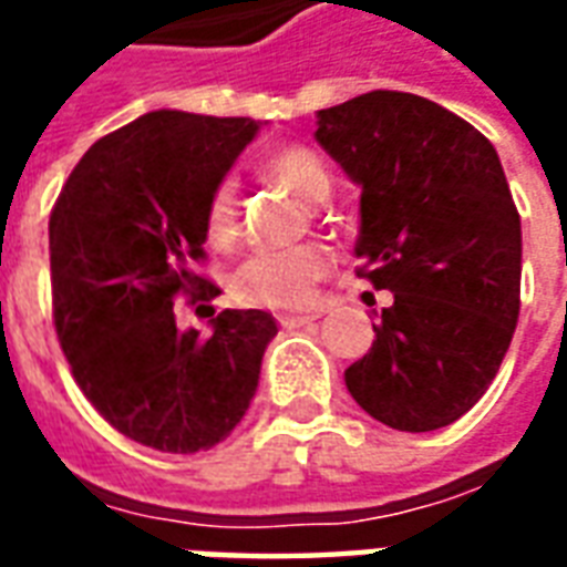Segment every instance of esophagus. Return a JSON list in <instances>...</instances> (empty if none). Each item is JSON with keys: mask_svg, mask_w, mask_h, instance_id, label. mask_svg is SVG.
Returning <instances> with one entry per match:
<instances>
[{"mask_svg": "<svg viewBox=\"0 0 567 567\" xmlns=\"http://www.w3.org/2000/svg\"><path fill=\"white\" fill-rule=\"evenodd\" d=\"M316 319H319V312H285V316H279V324L285 331H291V328H307Z\"/></svg>", "mask_w": 567, "mask_h": 567, "instance_id": "esophagus-1", "label": "esophagus"}]
</instances>
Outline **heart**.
<instances>
[{"label": "heart", "mask_w": 567, "mask_h": 567, "mask_svg": "<svg viewBox=\"0 0 567 567\" xmlns=\"http://www.w3.org/2000/svg\"><path fill=\"white\" fill-rule=\"evenodd\" d=\"M264 175L291 190L303 203H321L331 194V173L316 151L303 145H285L267 154ZM203 227L212 246H230L239 236V199L230 178L212 187L203 212ZM331 270V255L324 246L260 248L236 270L234 288L246 303L270 309L303 307L316 295V285Z\"/></svg>", "instance_id": "1"}]
</instances>
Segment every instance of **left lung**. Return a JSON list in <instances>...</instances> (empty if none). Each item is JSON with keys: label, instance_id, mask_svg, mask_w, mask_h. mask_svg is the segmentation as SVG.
I'll return each mask as SVG.
<instances>
[{"label": "left lung", "instance_id": "left-lung-1", "mask_svg": "<svg viewBox=\"0 0 567 567\" xmlns=\"http://www.w3.org/2000/svg\"><path fill=\"white\" fill-rule=\"evenodd\" d=\"M316 140L361 187L355 272L394 295L346 389L394 431L452 425L486 394L519 319L523 230L498 151L401 91L321 109Z\"/></svg>", "mask_w": 567, "mask_h": 567}]
</instances>
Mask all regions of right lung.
Here are the masks:
<instances>
[{"instance_id":"obj_1","label":"right lung","mask_w":567,"mask_h":567,"mask_svg":"<svg viewBox=\"0 0 567 567\" xmlns=\"http://www.w3.org/2000/svg\"><path fill=\"white\" fill-rule=\"evenodd\" d=\"M255 133L251 117L148 112L93 142L51 209L60 349L96 413L151 450H209L258 392L270 312L224 309L209 337L173 312L178 295H221L190 267L206 258L212 187Z\"/></svg>"}]
</instances>
